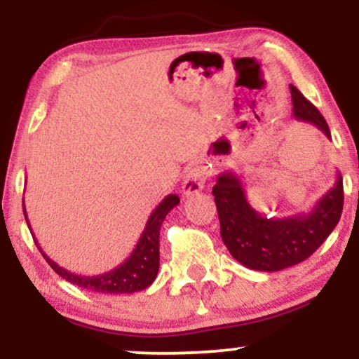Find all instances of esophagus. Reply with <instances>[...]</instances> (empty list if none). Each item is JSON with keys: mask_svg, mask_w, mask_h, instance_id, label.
<instances>
[{"mask_svg": "<svg viewBox=\"0 0 359 359\" xmlns=\"http://www.w3.org/2000/svg\"><path fill=\"white\" fill-rule=\"evenodd\" d=\"M205 184V172L203 167H192L184 177L182 182V196L191 197L194 194L201 192Z\"/></svg>", "mask_w": 359, "mask_h": 359, "instance_id": "34e87169", "label": "esophagus"}]
</instances>
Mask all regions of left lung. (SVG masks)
I'll return each instance as SVG.
<instances>
[{"instance_id":"8db88e82","label":"left lung","mask_w":359,"mask_h":359,"mask_svg":"<svg viewBox=\"0 0 359 359\" xmlns=\"http://www.w3.org/2000/svg\"><path fill=\"white\" fill-rule=\"evenodd\" d=\"M290 94L294 118L311 123L331 138L319 109L295 86H290ZM212 196L226 248L243 266L258 271H278L307 259L336 228L344 203L339 172L334 185L311 211L288 217H266L255 211L246 199L240 175L233 170L217 175Z\"/></svg>"}]
</instances>
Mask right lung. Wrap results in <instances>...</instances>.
I'll return each mask as SVG.
<instances>
[{
  "instance_id": "obj_1",
  "label": "right lung",
  "mask_w": 359,
  "mask_h": 359,
  "mask_svg": "<svg viewBox=\"0 0 359 359\" xmlns=\"http://www.w3.org/2000/svg\"><path fill=\"white\" fill-rule=\"evenodd\" d=\"M179 203V196L168 194L165 199L154 209V212L150 214V217H148L145 224V229H143L142 236H140L137 246L131 251L130 257H128L121 265H118L116 269L104 271V273L100 275H79L62 269V266L57 265L50 257H47V255L43 253L39 243H35L36 246H39L42 257L47 259V263L52 266L53 271L59 273L60 277L67 280V282L74 283V285L86 288V290L89 292H97V294H135V292L145 290V288L150 287L156 278L160 265V228H162V222L165 219L167 214ZM23 214L25 219H27L28 228H30L32 231L27 211H25V201Z\"/></svg>"
}]
</instances>
